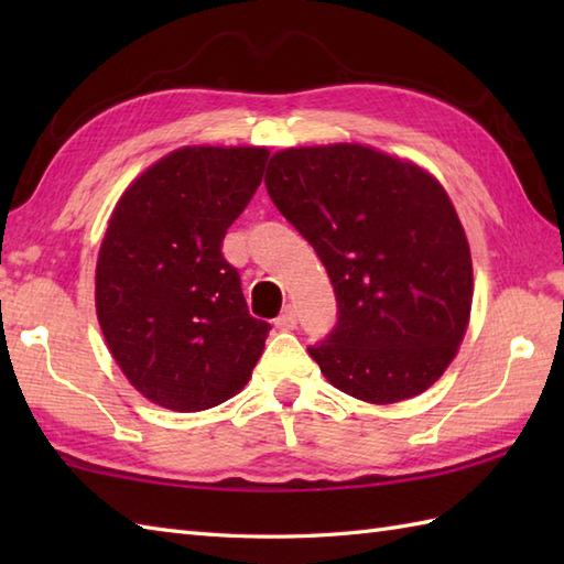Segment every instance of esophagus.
<instances>
[{
	"label": "esophagus",
	"mask_w": 564,
	"mask_h": 564,
	"mask_svg": "<svg viewBox=\"0 0 564 564\" xmlns=\"http://www.w3.org/2000/svg\"><path fill=\"white\" fill-rule=\"evenodd\" d=\"M275 329H281V332H289V329H295V325H297V317H295V310L289 305L283 310V313L275 317Z\"/></svg>",
	"instance_id": "esophagus-1"
}]
</instances>
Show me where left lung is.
I'll return each mask as SVG.
<instances>
[{
	"instance_id": "left-lung-1",
	"label": "left lung",
	"mask_w": 564,
	"mask_h": 564,
	"mask_svg": "<svg viewBox=\"0 0 564 564\" xmlns=\"http://www.w3.org/2000/svg\"><path fill=\"white\" fill-rule=\"evenodd\" d=\"M263 184L337 295V325L307 346L325 378L373 404L434 386L473 305L470 247L443 186L422 166L346 142L275 152Z\"/></svg>"
}]
</instances>
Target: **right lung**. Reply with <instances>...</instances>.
I'll use <instances>...</instances> for the list:
<instances>
[{"label": "right lung", "instance_id": "right-lung-1", "mask_svg": "<svg viewBox=\"0 0 564 564\" xmlns=\"http://www.w3.org/2000/svg\"><path fill=\"white\" fill-rule=\"evenodd\" d=\"M269 150L182 148L126 188L97 261L106 344L138 392L200 412L247 386L271 325L249 315L223 237L261 184Z\"/></svg>", "mask_w": 564, "mask_h": 564}]
</instances>
